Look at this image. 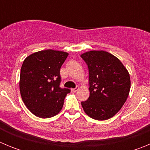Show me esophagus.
Masks as SVG:
<instances>
[{
  "label": "esophagus",
  "instance_id": "obj_1",
  "mask_svg": "<svg viewBox=\"0 0 150 150\" xmlns=\"http://www.w3.org/2000/svg\"><path fill=\"white\" fill-rule=\"evenodd\" d=\"M78 89H79V88H78V87H76V88H71V91H72L73 93H75V92L77 91Z\"/></svg>",
  "mask_w": 150,
  "mask_h": 150
}]
</instances>
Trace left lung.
Here are the masks:
<instances>
[{
    "label": "left lung",
    "instance_id": "obj_1",
    "mask_svg": "<svg viewBox=\"0 0 150 150\" xmlns=\"http://www.w3.org/2000/svg\"><path fill=\"white\" fill-rule=\"evenodd\" d=\"M89 72L88 100L82 101L85 112L96 120L110 119L126 101L131 88L130 75L116 56L106 51L82 54Z\"/></svg>",
    "mask_w": 150,
    "mask_h": 150
}]
</instances>
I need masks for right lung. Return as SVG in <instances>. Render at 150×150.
I'll return each mask as SVG.
<instances>
[{"label":"right lung","mask_w":150,"mask_h":150,"mask_svg":"<svg viewBox=\"0 0 150 150\" xmlns=\"http://www.w3.org/2000/svg\"><path fill=\"white\" fill-rule=\"evenodd\" d=\"M68 53L46 50L28 55L22 65L19 89L24 104L33 114L50 118L62 110L71 90L60 88V69Z\"/></svg>","instance_id":"1"}]
</instances>
